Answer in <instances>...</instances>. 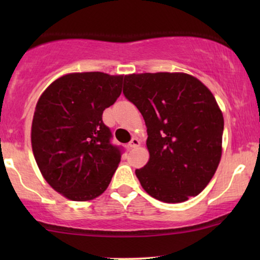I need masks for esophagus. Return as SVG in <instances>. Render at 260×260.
Masks as SVG:
<instances>
[{
  "label": "esophagus",
  "instance_id": "1",
  "mask_svg": "<svg viewBox=\"0 0 260 260\" xmlns=\"http://www.w3.org/2000/svg\"><path fill=\"white\" fill-rule=\"evenodd\" d=\"M140 141H138V138H136V137H134L133 140H131L130 142H129V148L130 149H133V148H137V147H140Z\"/></svg>",
  "mask_w": 260,
  "mask_h": 260
}]
</instances>
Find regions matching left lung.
Wrapping results in <instances>:
<instances>
[{"label": "left lung", "instance_id": "8db88e82", "mask_svg": "<svg viewBox=\"0 0 260 260\" xmlns=\"http://www.w3.org/2000/svg\"><path fill=\"white\" fill-rule=\"evenodd\" d=\"M123 93L143 116L150 158L136 176L150 197L187 201L205 189L221 158L223 117L212 92L186 73L124 77Z\"/></svg>", "mask_w": 260, "mask_h": 260}]
</instances>
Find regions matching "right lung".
Returning <instances> with one entry per match:
<instances>
[{"mask_svg":"<svg viewBox=\"0 0 260 260\" xmlns=\"http://www.w3.org/2000/svg\"><path fill=\"white\" fill-rule=\"evenodd\" d=\"M123 76L102 72L66 74L39 99L31 124L35 161L52 188L73 201L104 193L123 147L111 143L103 111L122 93Z\"/></svg>","mask_w":260,"mask_h":260,"instance_id":"right-lung-1","label":"right lung"}]
</instances>
